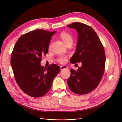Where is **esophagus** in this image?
<instances>
[{"instance_id":"34e87169","label":"esophagus","mask_w":122,"mask_h":122,"mask_svg":"<svg viewBox=\"0 0 122 122\" xmlns=\"http://www.w3.org/2000/svg\"><path fill=\"white\" fill-rule=\"evenodd\" d=\"M67 68H68V67H67V66H61V67H60L61 70H63V69H67Z\"/></svg>"}]
</instances>
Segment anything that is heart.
Masks as SVG:
<instances>
[{
  "mask_svg": "<svg viewBox=\"0 0 122 122\" xmlns=\"http://www.w3.org/2000/svg\"><path fill=\"white\" fill-rule=\"evenodd\" d=\"M60 37L66 45L69 43H72V42H73L72 37L70 34L67 33L62 32L60 35ZM66 56H61L58 58V61L60 63H63L66 61Z\"/></svg>",
  "mask_w": 122,
  "mask_h": 122,
  "instance_id": "obj_1",
  "label": "heart"
}]
</instances>
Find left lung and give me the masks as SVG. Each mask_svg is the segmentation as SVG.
<instances>
[{"instance_id": "left-lung-1", "label": "left lung", "mask_w": 122, "mask_h": 122, "mask_svg": "<svg viewBox=\"0 0 122 122\" xmlns=\"http://www.w3.org/2000/svg\"><path fill=\"white\" fill-rule=\"evenodd\" d=\"M67 27L75 29L78 34L76 51L70 61L82 64L77 71L71 69L67 85L75 94H88L97 87L103 75L105 51L97 35L91 26L76 22Z\"/></svg>"}]
</instances>
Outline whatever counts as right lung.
Returning <instances> with one entry per match:
<instances>
[{"label": "right lung", "instance_id": "add662e5", "mask_svg": "<svg viewBox=\"0 0 122 122\" xmlns=\"http://www.w3.org/2000/svg\"><path fill=\"white\" fill-rule=\"evenodd\" d=\"M56 32L30 31L21 36L14 47L10 64L15 80L21 90L32 97L45 95L60 72V68L56 64L47 68L41 65L42 56L48 53L50 41Z\"/></svg>", "mask_w": 122, "mask_h": 122}]
</instances>
